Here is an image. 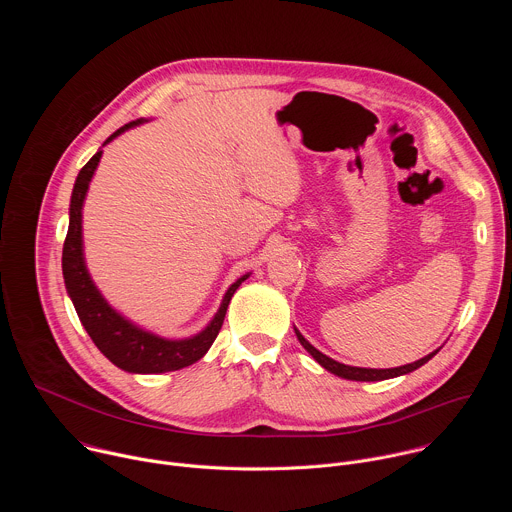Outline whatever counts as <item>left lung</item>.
<instances>
[{"mask_svg": "<svg viewBox=\"0 0 512 512\" xmlns=\"http://www.w3.org/2000/svg\"><path fill=\"white\" fill-rule=\"evenodd\" d=\"M296 334H298V340L302 342V346L322 364L326 371H330V373H334L342 379H348V381H385V379H393V377H399V375H407V373L419 369L421 364H425L437 352L435 350V352H431V354H427V356H423V358H419L411 364H405V367H397V369H358V367H348V364H342V362H336V360L328 358L326 354L316 350L298 330H296Z\"/></svg>", "mask_w": 512, "mask_h": 512, "instance_id": "obj_1", "label": "left lung"}]
</instances>
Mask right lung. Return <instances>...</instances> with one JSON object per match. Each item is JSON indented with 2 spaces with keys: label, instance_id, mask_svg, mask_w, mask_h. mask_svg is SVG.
<instances>
[{
  "label": "right lung",
  "instance_id": "add662e5",
  "mask_svg": "<svg viewBox=\"0 0 512 512\" xmlns=\"http://www.w3.org/2000/svg\"><path fill=\"white\" fill-rule=\"evenodd\" d=\"M141 123V119L129 121L127 125L119 127L113 135L107 137L105 143H109L113 137L123 133L125 129ZM103 152H97L79 172L75 188H72L70 198V223L68 233L62 247V275L68 289V296L75 304V310L79 314V320L83 322L85 330L89 332L95 346L115 364V367L127 371V373H170L184 367H190L192 362L200 360L206 350L212 346L214 338L218 336L225 322V314L229 308V302L237 287L249 277L243 275L239 281H235L227 296L218 308L214 320L194 338L188 340H166L158 338L150 332H143L123 320L115 310L109 308V304L101 298L97 287L93 285L85 259H83V227H81V210L85 202V194L89 190V182L97 170V164L101 160Z\"/></svg>",
  "mask_w": 512,
  "mask_h": 512
}]
</instances>
